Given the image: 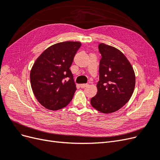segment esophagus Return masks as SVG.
<instances>
[{"label": "esophagus", "instance_id": "esophagus-1", "mask_svg": "<svg viewBox=\"0 0 160 160\" xmlns=\"http://www.w3.org/2000/svg\"><path fill=\"white\" fill-rule=\"evenodd\" d=\"M89 85L88 84H85V83H83V84H81L80 85V87L81 88H86V87H88Z\"/></svg>", "mask_w": 160, "mask_h": 160}]
</instances>
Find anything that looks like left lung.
Wrapping results in <instances>:
<instances>
[{"label":"left lung","mask_w":160,"mask_h":160,"mask_svg":"<svg viewBox=\"0 0 160 160\" xmlns=\"http://www.w3.org/2000/svg\"><path fill=\"white\" fill-rule=\"evenodd\" d=\"M101 55L98 93L91 99V104L103 113H111L126 104L135 85L133 67L123 53L104 43L99 45Z\"/></svg>","instance_id":"left-lung-1"}]
</instances>
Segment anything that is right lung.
Masks as SVG:
<instances>
[{"label":"right lung","mask_w":160,"mask_h":160,"mask_svg":"<svg viewBox=\"0 0 160 160\" xmlns=\"http://www.w3.org/2000/svg\"><path fill=\"white\" fill-rule=\"evenodd\" d=\"M81 46L77 41L59 42L47 48L37 58L30 80L33 93L43 107L61 109L73 98L77 88L69 68Z\"/></svg>","instance_id":"right-lung-1"}]
</instances>
